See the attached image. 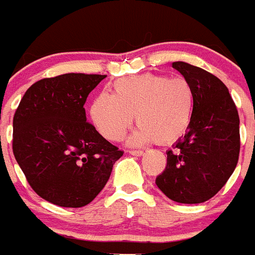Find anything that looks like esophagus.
Segmentation results:
<instances>
[{"instance_id":"esophagus-1","label":"esophagus","mask_w":255,"mask_h":255,"mask_svg":"<svg viewBox=\"0 0 255 255\" xmlns=\"http://www.w3.org/2000/svg\"><path fill=\"white\" fill-rule=\"evenodd\" d=\"M129 153L130 154H132V155H143L144 154V150H141V149H138V150H129Z\"/></svg>"}]
</instances>
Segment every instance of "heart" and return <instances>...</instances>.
<instances>
[{"mask_svg":"<svg viewBox=\"0 0 255 255\" xmlns=\"http://www.w3.org/2000/svg\"><path fill=\"white\" fill-rule=\"evenodd\" d=\"M194 103V89L185 78L147 73L116 80L114 94L103 92L94 98L89 116L107 140H120L134 115L139 128L130 136V143L153 139L157 144H170L188 130Z\"/></svg>","mask_w":255,"mask_h":255,"instance_id":"1","label":"heart"}]
</instances>
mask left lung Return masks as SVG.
<instances>
[{"mask_svg": "<svg viewBox=\"0 0 255 255\" xmlns=\"http://www.w3.org/2000/svg\"><path fill=\"white\" fill-rule=\"evenodd\" d=\"M195 93L186 134L167 150V166L157 176L159 190L173 202L203 203L233 175L240 152L239 114L226 85L200 67L172 62Z\"/></svg>", "mask_w": 255, "mask_h": 255, "instance_id": "1", "label": "left lung"}]
</instances>
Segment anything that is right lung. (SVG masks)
Segmentation results:
<instances>
[{
  "label": "right lung",
  "mask_w": 255,
  "mask_h": 255,
  "mask_svg": "<svg viewBox=\"0 0 255 255\" xmlns=\"http://www.w3.org/2000/svg\"><path fill=\"white\" fill-rule=\"evenodd\" d=\"M105 78L71 73L42 79L25 92L13 115L15 159L31 189L49 203L89 204L124 154L87 123L85 101Z\"/></svg>",
  "instance_id": "obj_1"
}]
</instances>
